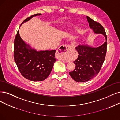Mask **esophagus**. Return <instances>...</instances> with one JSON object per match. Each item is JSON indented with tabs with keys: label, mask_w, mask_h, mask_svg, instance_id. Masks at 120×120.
Listing matches in <instances>:
<instances>
[{
	"label": "esophagus",
	"mask_w": 120,
	"mask_h": 120,
	"mask_svg": "<svg viewBox=\"0 0 120 120\" xmlns=\"http://www.w3.org/2000/svg\"><path fill=\"white\" fill-rule=\"evenodd\" d=\"M71 49V46L69 45H62L58 48L57 53L61 55H67L69 54Z\"/></svg>",
	"instance_id": "obj_1"
}]
</instances>
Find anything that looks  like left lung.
Masks as SVG:
<instances>
[{
	"instance_id": "1",
	"label": "left lung",
	"mask_w": 120,
	"mask_h": 120,
	"mask_svg": "<svg viewBox=\"0 0 120 120\" xmlns=\"http://www.w3.org/2000/svg\"><path fill=\"white\" fill-rule=\"evenodd\" d=\"M86 18L94 32L103 34L106 41L96 48L87 45H80L76 47L79 53L77 59L74 61L76 67L69 74L74 80L81 82L90 80L99 73L107 51V35L103 26L89 17L86 16Z\"/></svg>"
}]
</instances>
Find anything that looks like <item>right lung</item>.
<instances>
[{"instance_id":"obj_1","label":"right lung","mask_w":120,"mask_h":120,"mask_svg":"<svg viewBox=\"0 0 120 120\" xmlns=\"http://www.w3.org/2000/svg\"><path fill=\"white\" fill-rule=\"evenodd\" d=\"M41 15L36 14L29 17L21 25L33 17ZM55 52L56 50L38 51L32 48L21 38L18 31L14 40V58L20 72L26 79L34 82L46 79L56 61Z\"/></svg>"}]
</instances>
